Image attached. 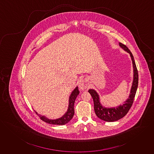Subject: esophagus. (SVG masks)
Instances as JSON below:
<instances>
[{
    "mask_svg": "<svg viewBox=\"0 0 154 154\" xmlns=\"http://www.w3.org/2000/svg\"><path fill=\"white\" fill-rule=\"evenodd\" d=\"M87 82L84 78H82L79 82V87L80 90H85L87 87Z\"/></svg>",
    "mask_w": 154,
    "mask_h": 154,
    "instance_id": "obj_1",
    "label": "esophagus"
}]
</instances>
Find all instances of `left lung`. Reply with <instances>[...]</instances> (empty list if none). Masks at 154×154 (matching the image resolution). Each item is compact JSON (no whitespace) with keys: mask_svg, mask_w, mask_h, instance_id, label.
I'll list each match as a JSON object with an SVG mask.
<instances>
[{"mask_svg":"<svg viewBox=\"0 0 154 154\" xmlns=\"http://www.w3.org/2000/svg\"><path fill=\"white\" fill-rule=\"evenodd\" d=\"M119 45L120 48H122L124 51L129 54L132 61L133 81L128 98L124 102L122 103V104H120L118 106L107 107L102 105L100 102L99 94L95 90H88V92L91 94L94 102V109L96 115L99 119L106 122H114L118 120L128 113L134 102V99L136 94L138 85V72L134 56L126 45L120 42L119 43Z\"/></svg>","mask_w":154,"mask_h":154,"instance_id":"left-lung-1","label":"left lung"}]
</instances>
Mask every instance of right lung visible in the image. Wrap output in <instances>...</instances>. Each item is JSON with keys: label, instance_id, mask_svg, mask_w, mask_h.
I'll return each instance as SVG.
<instances>
[{"label": "right lung", "instance_id": "right-lung-1", "mask_svg": "<svg viewBox=\"0 0 154 154\" xmlns=\"http://www.w3.org/2000/svg\"><path fill=\"white\" fill-rule=\"evenodd\" d=\"M79 90L78 88V87L77 86L71 92L69 99V106L67 112L63 116H62L61 118H59L58 119H50L48 118H47L45 116H42L41 115L38 114V113L35 110V113L38 115V116L40 118V119L44 121L45 122L51 124V125H64L69 123V122L72 118L74 115V105L75 100L76 99V97L79 94Z\"/></svg>", "mask_w": 154, "mask_h": 154}]
</instances>
